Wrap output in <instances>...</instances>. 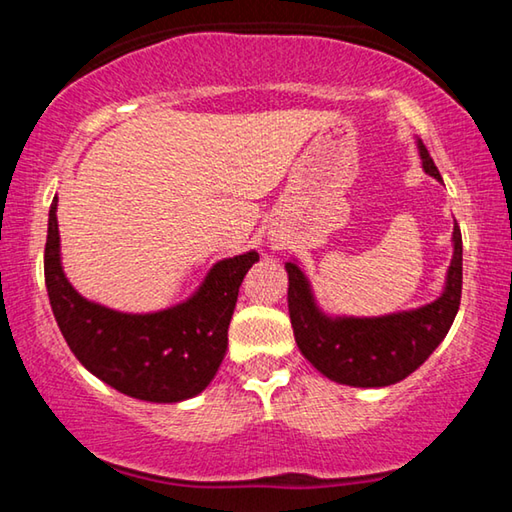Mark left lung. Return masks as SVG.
I'll return each instance as SVG.
<instances>
[{
    "label": "left lung",
    "instance_id": "8db88e82",
    "mask_svg": "<svg viewBox=\"0 0 512 512\" xmlns=\"http://www.w3.org/2000/svg\"><path fill=\"white\" fill-rule=\"evenodd\" d=\"M422 169L443 183L427 146L418 140ZM454 257L445 291L429 305L377 318L327 316L318 309L309 280L287 262L289 316L300 352L327 379L357 388L397 384L418 370L452 327L463 289V239L454 223Z\"/></svg>",
    "mask_w": 512,
    "mask_h": 512
}]
</instances>
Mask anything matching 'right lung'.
I'll list each match as a JSON object with an SVG mask.
<instances>
[{
  "mask_svg": "<svg viewBox=\"0 0 512 512\" xmlns=\"http://www.w3.org/2000/svg\"><path fill=\"white\" fill-rule=\"evenodd\" d=\"M58 198L49 210L45 282L69 350L94 377L144 402H183L205 391L228 350V325L244 275L259 255L216 262L192 298L153 314H124L85 300L63 273Z\"/></svg>",
  "mask_w": 512,
  "mask_h": 512,
  "instance_id": "right-lung-1",
  "label": "right lung"
}]
</instances>
